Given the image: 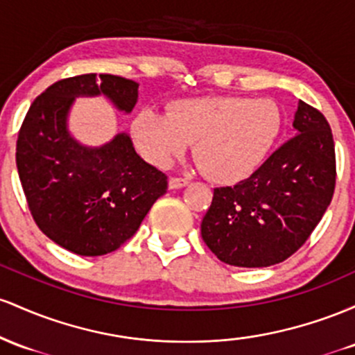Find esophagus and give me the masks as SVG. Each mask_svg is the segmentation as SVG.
Masks as SVG:
<instances>
[{"label": "esophagus", "mask_w": 355, "mask_h": 355, "mask_svg": "<svg viewBox=\"0 0 355 355\" xmlns=\"http://www.w3.org/2000/svg\"><path fill=\"white\" fill-rule=\"evenodd\" d=\"M184 186H188V179L169 178V188L171 189H179V188H184Z\"/></svg>", "instance_id": "34e87169"}]
</instances>
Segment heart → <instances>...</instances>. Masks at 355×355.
Wrapping results in <instances>:
<instances>
[{
  "instance_id": "obj_1",
  "label": "heart",
  "mask_w": 355,
  "mask_h": 355,
  "mask_svg": "<svg viewBox=\"0 0 355 355\" xmlns=\"http://www.w3.org/2000/svg\"><path fill=\"white\" fill-rule=\"evenodd\" d=\"M282 129V112L266 98L196 97L176 101L166 115L142 110L132 135L146 161L167 167L193 142L205 176L233 184L257 169Z\"/></svg>"
}]
</instances>
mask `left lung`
<instances>
[{"instance_id": "left-lung-1", "label": "left lung", "mask_w": 355, "mask_h": 355, "mask_svg": "<svg viewBox=\"0 0 355 355\" xmlns=\"http://www.w3.org/2000/svg\"><path fill=\"white\" fill-rule=\"evenodd\" d=\"M293 129L248 179L214 189L201 236L225 263H280L309 240L329 208L337 173L327 119L300 101Z\"/></svg>"}]
</instances>
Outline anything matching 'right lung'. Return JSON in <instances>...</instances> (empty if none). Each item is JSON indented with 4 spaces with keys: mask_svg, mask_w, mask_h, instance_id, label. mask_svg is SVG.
<instances>
[{
    "mask_svg": "<svg viewBox=\"0 0 355 355\" xmlns=\"http://www.w3.org/2000/svg\"><path fill=\"white\" fill-rule=\"evenodd\" d=\"M137 92L139 83L117 75L63 78L35 98L18 132V176L31 216L51 241L80 257L121 248L167 191L166 174L135 153L127 134L92 149L67 129L78 95L103 94L130 112Z\"/></svg>",
    "mask_w": 355,
    "mask_h": 355,
    "instance_id": "obj_1",
    "label": "right lung"
}]
</instances>
